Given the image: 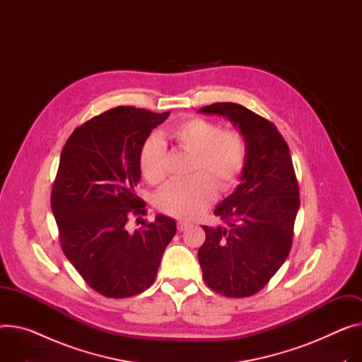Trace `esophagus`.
Listing matches in <instances>:
<instances>
[{"label":"esophagus","instance_id":"esophagus-1","mask_svg":"<svg viewBox=\"0 0 362 362\" xmlns=\"http://www.w3.org/2000/svg\"><path fill=\"white\" fill-rule=\"evenodd\" d=\"M191 226V223L189 221H187V220H178L177 221V229H178V232H184L187 228H189Z\"/></svg>","mask_w":362,"mask_h":362}]
</instances>
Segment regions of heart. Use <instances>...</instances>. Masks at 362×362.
<instances>
[{"mask_svg":"<svg viewBox=\"0 0 362 362\" xmlns=\"http://www.w3.org/2000/svg\"><path fill=\"white\" fill-rule=\"evenodd\" d=\"M165 142L191 156V175L163 185L156 196V207L168 216L187 218L199 214L211 203L216 188L230 189L245 170L247 144L243 133L221 129L213 120L192 116L171 126L159 137H148L139 149V171L151 184L163 180Z\"/></svg>","mask_w":362,"mask_h":362,"instance_id":"heart-1","label":"heart"}]
</instances>
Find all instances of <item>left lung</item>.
I'll return each instance as SVG.
<instances>
[{"mask_svg":"<svg viewBox=\"0 0 362 362\" xmlns=\"http://www.w3.org/2000/svg\"><path fill=\"white\" fill-rule=\"evenodd\" d=\"M200 113L225 116L247 144L240 184L214 210L228 228L203 226L199 249L204 283L242 298L261 291L287 259L293 245L300 189L290 148L274 123L236 103H214Z\"/></svg>","mask_w":362,"mask_h":362,"instance_id":"8db88e82","label":"left lung"}]
</instances>
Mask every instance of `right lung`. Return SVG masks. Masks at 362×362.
<instances>
[{
	"label": "right lung",
	"mask_w": 362,
	"mask_h": 362,
	"mask_svg": "<svg viewBox=\"0 0 362 362\" xmlns=\"http://www.w3.org/2000/svg\"><path fill=\"white\" fill-rule=\"evenodd\" d=\"M168 116L130 105L111 108L76 127L62 149L50 196L59 243L84 281L104 297L126 298L149 288L177 232L175 221L162 214L127 232L130 216H146L134 192L139 149Z\"/></svg>",
	"instance_id": "obj_1"
}]
</instances>
